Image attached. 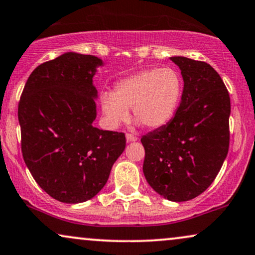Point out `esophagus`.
Listing matches in <instances>:
<instances>
[{
    "instance_id": "obj_1",
    "label": "esophagus",
    "mask_w": 255,
    "mask_h": 255,
    "mask_svg": "<svg viewBox=\"0 0 255 255\" xmlns=\"http://www.w3.org/2000/svg\"><path fill=\"white\" fill-rule=\"evenodd\" d=\"M126 138H127V142H133V141L137 140V137L133 134H127L126 135Z\"/></svg>"
}]
</instances>
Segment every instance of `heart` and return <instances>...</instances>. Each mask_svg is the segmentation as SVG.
I'll list each match as a JSON object with an SVG mask.
<instances>
[{
    "mask_svg": "<svg viewBox=\"0 0 255 255\" xmlns=\"http://www.w3.org/2000/svg\"><path fill=\"white\" fill-rule=\"evenodd\" d=\"M182 77L172 67L150 68L125 77L115 85L114 94L104 93L101 107L106 120L118 127L129 117L157 129L172 120L182 95Z\"/></svg>",
    "mask_w": 255,
    "mask_h": 255,
    "instance_id": "obj_1",
    "label": "heart"
}]
</instances>
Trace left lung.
<instances>
[{"instance_id": "1", "label": "left lung", "mask_w": 255, "mask_h": 255, "mask_svg": "<svg viewBox=\"0 0 255 255\" xmlns=\"http://www.w3.org/2000/svg\"><path fill=\"white\" fill-rule=\"evenodd\" d=\"M181 70L183 90L174 118L141 137L143 174L151 188L169 201H188L217 178L230 147L231 100L212 66L170 57Z\"/></svg>"}]
</instances>
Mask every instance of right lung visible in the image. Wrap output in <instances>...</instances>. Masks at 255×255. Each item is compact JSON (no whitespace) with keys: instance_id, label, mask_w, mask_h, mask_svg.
Wrapping results in <instances>:
<instances>
[{"instance_id":"obj_1","label":"right lung","mask_w":255,"mask_h":255,"mask_svg":"<svg viewBox=\"0 0 255 255\" xmlns=\"http://www.w3.org/2000/svg\"><path fill=\"white\" fill-rule=\"evenodd\" d=\"M101 59L66 53L28 77L20 104L21 149L35 181L51 198L79 204L104 188L126 147L124 133L93 126Z\"/></svg>"}]
</instances>
